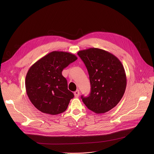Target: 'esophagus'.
Instances as JSON below:
<instances>
[{
  "label": "esophagus",
  "mask_w": 154,
  "mask_h": 154,
  "mask_svg": "<svg viewBox=\"0 0 154 154\" xmlns=\"http://www.w3.org/2000/svg\"><path fill=\"white\" fill-rule=\"evenodd\" d=\"M79 90H76L75 92H74V95H75V98H78L79 97Z\"/></svg>",
  "instance_id": "34e87169"
}]
</instances>
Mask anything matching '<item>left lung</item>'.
<instances>
[{
	"mask_svg": "<svg viewBox=\"0 0 154 154\" xmlns=\"http://www.w3.org/2000/svg\"><path fill=\"white\" fill-rule=\"evenodd\" d=\"M78 54L87 67L91 87L88 97L81 96L83 103L97 114L110 111L120 102L126 88L122 63L112 54L98 48L80 50Z\"/></svg>",
	"mask_w": 154,
	"mask_h": 154,
	"instance_id": "8db88e82",
	"label": "left lung"
}]
</instances>
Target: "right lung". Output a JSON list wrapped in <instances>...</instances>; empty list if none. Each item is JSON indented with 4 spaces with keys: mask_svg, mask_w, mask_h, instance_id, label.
Here are the masks:
<instances>
[{
    "mask_svg": "<svg viewBox=\"0 0 154 154\" xmlns=\"http://www.w3.org/2000/svg\"><path fill=\"white\" fill-rule=\"evenodd\" d=\"M77 59L73 54L54 51L30 67L25 78V88L36 109L51 115L67 109L74 95L67 89V80L62 72Z\"/></svg>",
    "mask_w": 154,
    "mask_h": 154,
    "instance_id": "obj_1",
    "label": "right lung"
}]
</instances>
